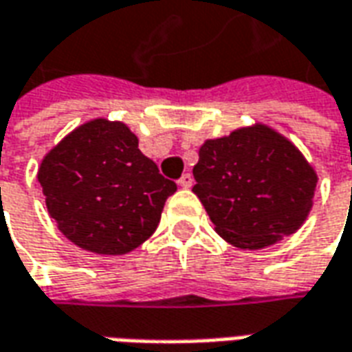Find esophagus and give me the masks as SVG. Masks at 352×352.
<instances>
[{
    "mask_svg": "<svg viewBox=\"0 0 352 352\" xmlns=\"http://www.w3.org/2000/svg\"><path fill=\"white\" fill-rule=\"evenodd\" d=\"M192 183H194V179H192L190 173H184V175L179 179V186H183V188H190Z\"/></svg>",
    "mask_w": 352,
    "mask_h": 352,
    "instance_id": "34e87169",
    "label": "esophagus"
}]
</instances>
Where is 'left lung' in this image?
Listing matches in <instances>:
<instances>
[{
    "label": "left lung",
    "instance_id": "obj_1",
    "mask_svg": "<svg viewBox=\"0 0 352 352\" xmlns=\"http://www.w3.org/2000/svg\"><path fill=\"white\" fill-rule=\"evenodd\" d=\"M192 173V192L214 232L245 251L265 249L298 232L318 181L300 148L260 122L204 141Z\"/></svg>",
    "mask_w": 352,
    "mask_h": 352
}]
</instances>
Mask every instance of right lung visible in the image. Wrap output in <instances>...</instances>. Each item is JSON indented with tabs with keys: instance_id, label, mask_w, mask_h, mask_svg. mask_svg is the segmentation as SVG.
Segmentation results:
<instances>
[{
	"instance_id": "add662e5",
	"label": "right lung",
	"mask_w": 352,
	"mask_h": 352,
	"mask_svg": "<svg viewBox=\"0 0 352 352\" xmlns=\"http://www.w3.org/2000/svg\"><path fill=\"white\" fill-rule=\"evenodd\" d=\"M124 122L94 118L41 160L37 179L58 230L79 249L120 256L153 236L177 184Z\"/></svg>"
}]
</instances>
